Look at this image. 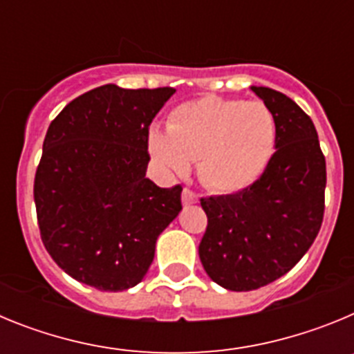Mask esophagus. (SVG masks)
<instances>
[{
    "instance_id": "esophagus-1",
    "label": "esophagus",
    "mask_w": 354,
    "mask_h": 354,
    "mask_svg": "<svg viewBox=\"0 0 354 354\" xmlns=\"http://www.w3.org/2000/svg\"><path fill=\"white\" fill-rule=\"evenodd\" d=\"M196 200H198V195H196L193 189H189V187H184V189H183V204L184 205L196 204Z\"/></svg>"
}]
</instances>
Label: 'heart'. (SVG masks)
<instances>
[{
	"label": "heart",
	"mask_w": 354,
	"mask_h": 354,
	"mask_svg": "<svg viewBox=\"0 0 354 354\" xmlns=\"http://www.w3.org/2000/svg\"><path fill=\"white\" fill-rule=\"evenodd\" d=\"M277 120L264 102L207 95L170 113L167 133L149 134L152 158L175 174L198 161L200 179L221 193L252 186L274 152Z\"/></svg>",
	"instance_id": "1"
}]
</instances>
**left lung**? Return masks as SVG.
I'll return each instance as SVG.
<instances>
[{
  "mask_svg": "<svg viewBox=\"0 0 354 354\" xmlns=\"http://www.w3.org/2000/svg\"><path fill=\"white\" fill-rule=\"evenodd\" d=\"M277 120L274 154L252 186L200 198L207 228L198 255L205 273L228 290L274 282L308 252L324 216L326 159L310 117L292 99L252 86Z\"/></svg>",
  "mask_w": 354,
  "mask_h": 354,
  "instance_id": "obj_1",
  "label": "left lung"
}]
</instances>
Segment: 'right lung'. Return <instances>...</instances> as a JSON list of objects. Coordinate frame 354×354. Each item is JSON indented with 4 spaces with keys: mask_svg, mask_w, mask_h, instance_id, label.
I'll use <instances>...</instances> for the list:
<instances>
[{
    "mask_svg": "<svg viewBox=\"0 0 354 354\" xmlns=\"http://www.w3.org/2000/svg\"><path fill=\"white\" fill-rule=\"evenodd\" d=\"M174 93L102 84L51 122L33 184L37 220L53 261L77 282L109 292L142 282L183 209L180 184L145 177L150 122Z\"/></svg>",
    "mask_w": 354,
    "mask_h": 354,
    "instance_id": "add662e5",
    "label": "right lung"
}]
</instances>
